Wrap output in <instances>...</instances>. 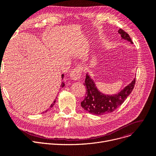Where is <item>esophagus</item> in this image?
Segmentation results:
<instances>
[{
  "mask_svg": "<svg viewBox=\"0 0 156 156\" xmlns=\"http://www.w3.org/2000/svg\"><path fill=\"white\" fill-rule=\"evenodd\" d=\"M82 69L81 67H77L73 69L70 73V78L73 80H78L81 77Z\"/></svg>",
  "mask_w": 156,
  "mask_h": 156,
  "instance_id": "esophagus-1",
  "label": "esophagus"
}]
</instances>
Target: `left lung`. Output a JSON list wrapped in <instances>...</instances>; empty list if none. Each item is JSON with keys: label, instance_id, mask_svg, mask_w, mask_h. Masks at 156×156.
I'll list each match as a JSON object with an SVG mask.
<instances>
[{"label": "left lung", "instance_id": "obj_1", "mask_svg": "<svg viewBox=\"0 0 156 156\" xmlns=\"http://www.w3.org/2000/svg\"><path fill=\"white\" fill-rule=\"evenodd\" d=\"M121 39L125 40L133 44L129 35L121 29L118 30ZM135 83V78L129 84L122 88L119 92L112 94H105L101 92L96 86L94 80L87 73L84 85L87 92L84 100L81 102L82 108L94 115L101 116L115 111L124 102L127 97L132 92Z\"/></svg>", "mask_w": 156, "mask_h": 156}]
</instances>
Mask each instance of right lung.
<instances>
[{
	"label": "right lung",
	"mask_w": 156,
	"mask_h": 156,
	"mask_svg": "<svg viewBox=\"0 0 156 156\" xmlns=\"http://www.w3.org/2000/svg\"><path fill=\"white\" fill-rule=\"evenodd\" d=\"M64 74H62V75H61V78H62H62H64ZM65 87V83H64V81H62L61 85V88H63V87ZM56 98H57V97H56ZM56 98H55V99H56ZM55 99V101L53 102V103H52V104L51 105V106H50V108H49V109H51V108H52V107H53V105H54V104H55V102H56ZM48 109L46 110L45 112H47V111Z\"/></svg>",
	"instance_id": "1"
}]
</instances>
